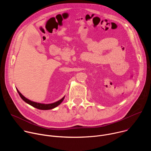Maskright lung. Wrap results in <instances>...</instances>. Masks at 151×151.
<instances>
[{
	"instance_id": "add662e5",
	"label": "right lung",
	"mask_w": 151,
	"mask_h": 151,
	"mask_svg": "<svg viewBox=\"0 0 151 151\" xmlns=\"http://www.w3.org/2000/svg\"><path fill=\"white\" fill-rule=\"evenodd\" d=\"M17 91L18 93L19 96L21 97V98L23 99V100H24L26 103H27V104L31 105L32 106L35 107L36 109H40V110H50V109H52L55 108L57 106H58V105H60L61 102L63 101L64 97L65 96H64L61 99L57 101H55L54 103H49V104H45V103H38V102H35V101H33L28 99H27L26 97H25L22 94H21L18 90L17 88Z\"/></svg>"
}]
</instances>
